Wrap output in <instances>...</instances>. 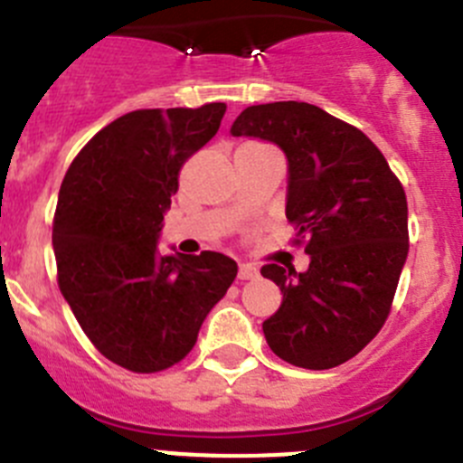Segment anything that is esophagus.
I'll list each match as a JSON object with an SVG mask.
<instances>
[{
	"label": "esophagus",
	"instance_id": "obj_1",
	"mask_svg": "<svg viewBox=\"0 0 463 463\" xmlns=\"http://www.w3.org/2000/svg\"><path fill=\"white\" fill-rule=\"evenodd\" d=\"M258 267L256 265H249V262H241L240 265V271H237V276H240V280H253L258 279Z\"/></svg>",
	"mask_w": 463,
	"mask_h": 463
}]
</instances>
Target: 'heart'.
<instances>
[{"label":"heart","mask_w":463,"mask_h":463,"mask_svg":"<svg viewBox=\"0 0 463 463\" xmlns=\"http://www.w3.org/2000/svg\"><path fill=\"white\" fill-rule=\"evenodd\" d=\"M256 146H260V144H244L241 148H256Z\"/></svg>","instance_id":"heart-1"}]
</instances>
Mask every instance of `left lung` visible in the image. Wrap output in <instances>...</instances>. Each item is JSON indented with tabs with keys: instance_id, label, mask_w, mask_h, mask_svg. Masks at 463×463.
<instances>
[{
	"instance_id": "1",
	"label": "left lung",
	"mask_w": 463,
	"mask_h": 463,
	"mask_svg": "<svg viewBox=\"0 0 463 463\" xmlns=\"http://www.w3.org/2000/svg\"><path fill=\"white\" fill-rule=\"evenodd\" d=\"M231 134L283 150L285 217L308 240L306 271L260 269L283 292L280 308L262 322L267 345L297 368H335L391 313L409 253L404 189L361 129L308 102L246 107Z\"/></svg>"
}]
</instances>
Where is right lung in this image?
<instances>
[{"mask_svg": "<svg viewBox=\"0 0 463 463\" xmlns=\"http://www.w3.org/2000/svg\"><path fill=\"white\" fill-rule=\"evenodd\" d=\"M226 105L139 109L72 159L56 203L59 288L95 349L132 373L183 361L237 276L217 251L159 256L183 164L217 134Z\"/></svg>", "mask_w": 463, "mask_h": 463, "instance_id": "add662e5", "label": "right lung"}]
</instances>
